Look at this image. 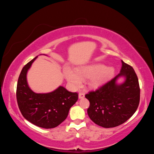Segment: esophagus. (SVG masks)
I'll return each mask as SVG.
<instances>
[{
	"mask_svg": "<svg viewBox=\"0 0 154 154\" xmlns=\"http://www.w3.org/2000/svg\"><path fill=\"white\" fill-rule=\"evenodd\" d=\"M85 97V94L83 92H80L79 93V95H78V97L80 99L81 98H83V97Z\"/></svg>",
	"mask_w": 154,
	"mask_h": 154,
	"instance_id": "obj_1",
	"label": "esophagus"
}]
</instances>
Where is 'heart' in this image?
Listing matches in <instances>:
<instances>
[{
  "mask_svg": "<svg viewBox=\"0 0 154 154\" xmlns=\"http://www.w3.org/2000/svg\"><path fill=\"white\" fill-rule=\"evenodd\" d=\"M114 69L110 67H105L103 64H92L90 66L81 67L76 69V72L66 67L63 74L67 81L74 87L80 86L82 79H89V85L97 87L103 84L112 77Z\"/></svg>",
  "mask_w": 154,
  "mask_h": 154,
  "instance_id": "obj_1",
  "label": "heart"
}]
</instances>
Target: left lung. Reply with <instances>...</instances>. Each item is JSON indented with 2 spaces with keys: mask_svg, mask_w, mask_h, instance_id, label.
Instances as JSON below:
<instances>
[{
  "mask_svg": "<svg viewBox=\"0 0 154 154\" xmlns=\"http://www.w3.org/2000/svg\"><path fill=\"white\" fill-rule=\"evenodd\" d=\"M120 72L96 91H90L85 97L90 102L87 113L94 123L104 128H113L124 123L136 111L140 100L138 78L132 66L123 60ZM126 78L122 85L116 80Z\"/></svg>",
  "mask_w": 154,
  "mask_h": 154,
  "instance_id": "left-lung-1",
  "label": "left lung"
}]
</instances>
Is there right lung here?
I'll use <instances>...</instances> for the list:
<instances>
[{
  "label": "right lung",
  "instance_id": "1",
  "mask_svg": "<svg viewBox=\"0 0 154 154\" xmlns=\"http://www.w3.org/2000/svg\"><path fill=\"white\" fill-rule=\"evenodd\" d=\"M35 57L22 68L17 86V101L24 118L44 128L57 127L67 117L71 107L78 99L77 92H71L60 86L53 92L37 94L27 85L26 74Z\"/></svg>",
  "mask_w": 154,
  "mask_h": 154
}]
</instances>
